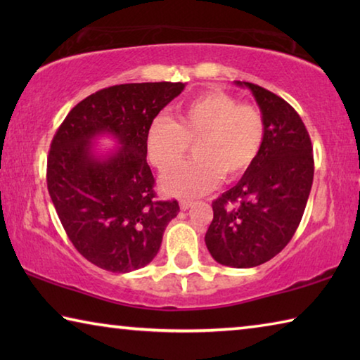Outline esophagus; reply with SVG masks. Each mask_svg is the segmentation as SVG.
<instances>
[{
	"mask_svg": "<svg viewBox=\"0 0 360 360\" xmlns=\"http://www.w3.org/2000/svg\"><path fill=\"white\" fill-rule=\"evenodd\" d=\"M192 205H193L192 200H179V206H181V210H182V211L188 210V208H191Z\"/></svg>",
	"mask_w": 360,
	"mask_h": 360,
	"instance_id": "34e87169",
	"label": "esophagus"
}]
</instances>
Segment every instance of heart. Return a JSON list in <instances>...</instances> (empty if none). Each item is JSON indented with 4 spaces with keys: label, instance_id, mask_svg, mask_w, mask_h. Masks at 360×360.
Instances as JSON below:
<instances>
[{
    "label": "heart",
    "instance_id": "1",
    "mask_svg": "<svg viewBox=\"0 0 360 360\" xmlns=\"http://www.w3.org/2000/svg\"><path fill=\"white\" fill-rule=\"evenodd\" d=\"M265 139V119L254 105H240L219 90L206 92L176 108V120L158 115L146 131V152L160 173L172 172L193 144L195 160L163 179V188L179 197L210 192L222 174L235 179L257 158Z\"/></svg>",
    "mask_w": 360,
    "mask_h": 360
}]
</instances>
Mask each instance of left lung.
<instances>
[{"instance_id": "8db88e82", "label": "left lung", "mask_w": 360, "mask_h": 360, "mask_svg": "<svg viewBox=\"0 0 360 360\" xmlns=\"http://www.w3.org/2000/svg\"><path fill=\"white\" fill-rule=\"evenodd\" d=\"M251 90L265 119L257 158L230 191L212 202L214 217L205 235L221 265L251 268L275 257L292 240L313 186V146L300 115L260 85Z\"/></svg>"}]
</instances>
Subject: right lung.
Here are the masks:
<instances>
[{
	"instance_id": "right-lung-1",
	"label": "right lung",
	"mask_w": 360,
	"mask_h": 360,
	"mask_svg": "<svg viewBox=\"0 0 360 360\" xmlns=\"http://www.w3.org/2000/svg\"><path fill=\"white\" fill-rule=\"evenodd\" d=\"M186 84H120L98 90L71 109L52 139L47 188L75 248L112 273L143 268L155 257L176 200L155 198L146 160V131ZM101 134L121 146L105 156L91 144Z\"/></svg>"
}]
</instances>
